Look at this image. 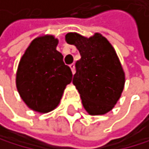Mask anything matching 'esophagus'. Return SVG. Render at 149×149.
<instances>
[{
    "label": "esophagus",
    "mask_w": 149,
    "mask_h": 149,
    "mask_svg": "<svg viewBox=\"0 0 149 149\" xmlns=\"http://www.w3.org/2000/svg\"><path fill=\"white\" fill-rule=\"evenodd\" d=\"M70 68H71V70H72V73L73 74H74V72H75V66H74V63H72V64H70Z\"/></svg>",
    "instance_id": "obj_1"
}]
</instances>
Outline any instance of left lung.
I'll return each instance as SVG.
<instances>
[{"instance_id": "1", "label": "left lung", "mask_w": 149, "mask_h": 149, "mask_svg": "<svg viewBox=\"0 0 149 149\" xmlns=\"http://www.w3.org/2000/svg\"><path fill=\"white\" fill-rule=\"evenodd\" d=\"M65 40L74 45L81 55L75 63L73 83L86 111L90 115L111 111L125 83L123 67L113 47L99 33L89 38L77 33H68Z\"/></svg>"}]
</instances>
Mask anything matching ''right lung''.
<instances>
[{
  "mask_svg": "<svg viewBox=\"0 0 149 149\" xmlns=\"http://www.w3.org/2000/svg\"><path fill=\"white\" fill-rule=\"evenodd\" d=\"M57 45L58 39L50 35L35 38L18 65L17 90L26 104L38 112L54 110L73 77Z\"/></svg>",
  "mask_w": 149,
  "mask_h": 149,
  "instance_id": "add662e5",
  "label": "right lung"
}]
</instances>
